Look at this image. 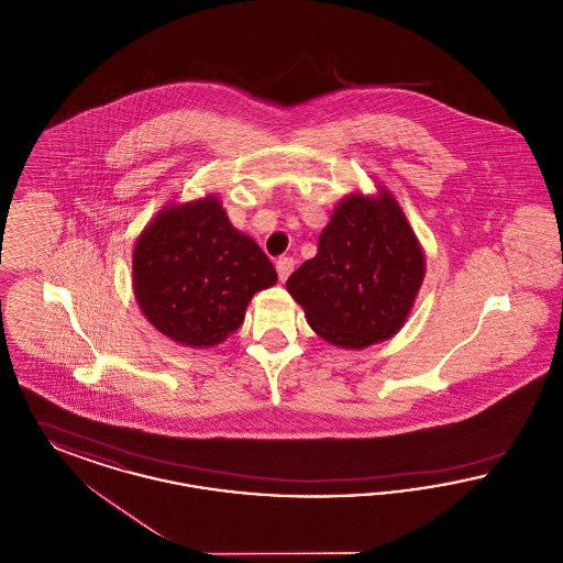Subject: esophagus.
Instances as JSON below:
<instances>
[{"instance_id": "34e87169", "label": "esophagus", "mask_w": 563, "mask_h": 563, "mask_svg": "<svg viewBox=\"0 0 563 563\" xmlns=\"http://www.w3.org/2000/svg\"><path fill=\"white\" fill-rule=\"evenodd\" d=\"M292 268H295V260H292V257H280V260L276 262V272H278V278H280L283 283L289 278Z\"/></svg>"}]
</instances>
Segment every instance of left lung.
<instances>
[{"label":"left lung","mask_w":563,"mask_h":563,"mask_svg":"<svg viewBox=\"0 0 563 563\" xmlns=\"http://www.w3.org/2000/svg\"><path fill=\"white\" fill-rule=\"evenodd\" d=\"M426 276V255L400 205L387 192L350 195L320 232L318 253L287 280L324 341L362 350L394 338Z\"/></svg>","instance_id":"8db88e82"}]
</instances>
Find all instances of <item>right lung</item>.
Here are the masks:
<instances>
[{"instance_id": "add662e5", "label": "right lung", "mask_w": 563, "mask_h": 563, "mask_svg": "<svg viewBox=\"0 0 563 563\" xmlns=\"http://www.w3.org/2000/svg\"><path fill=\"white\" fill-rule=\"evenodd\" d=\"M132 271L148 322L188 347L222 343L243 324L251 297L278 280L266 253L230 224L216 195L165 205L137 236Z\"/></svg>"}]
</instances>
